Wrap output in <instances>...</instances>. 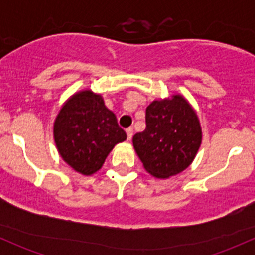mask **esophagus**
Instances as JSON below:
<instances>
[{
	"label": "esophagus",
	"instance_id": "esophagus-1",
	"mask_svg": "<svg viewBox=\"0 0 255 255\" xmlns=\"http://www.w3.org/2000/svg\"><path fill=\"white\" fill-rule=\"evenodd\" d=\"M126 133H127V139H128V140L132 139V135H133V128H127V129H126Z\"/></svg>",
	"mask_w": 255,
	"mask_h": 255
}]
</instances>
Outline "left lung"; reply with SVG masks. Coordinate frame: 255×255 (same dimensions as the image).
<instances>
[{
  "label": "left lung",
  "mask_w": 255,
  "mask_h": 255,
  "mask_svg": "<svg viewBox=\"0 0 255 255\" xmlns=\"http://www.w3.org/2000/svg\"><path fill=\"white\" fill-rule=\"evenodd\" d=\"M146 127L133 137V146L146 173L169 179L194 161L202 142L199 116L181 94L151 102L145 110Z\"/></svg>",
  "instance_id": "8db88e82"
}]
</instances>
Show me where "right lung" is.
<instances>
[{
  "label": "right lung",
  "instance_id": "1",
  "mask_svg": "<svg viewBox=\"0 0 255 255\" xmlns=\"http://www.w3.org/2000/svg\"><path fill=\"white\" fill-rule=\"evenodd\" d=\"M59 155L73 170L90 176L100 170L116 144L127 139L101 94L80 90L63 104L53 126Z\"/></svg>",
  "mask_w": 255,
  "mask_h": 255
}]
</instances>
